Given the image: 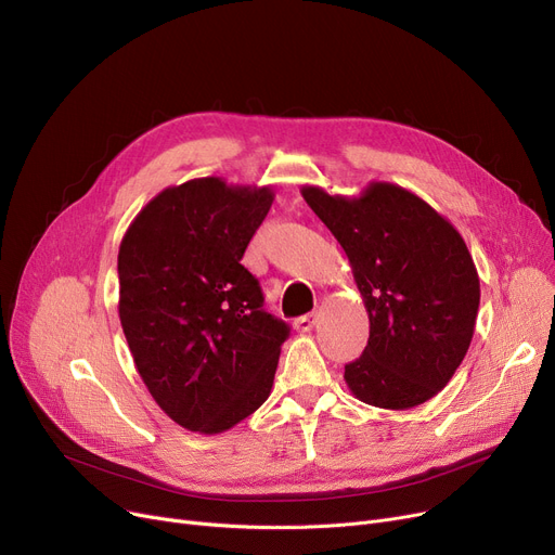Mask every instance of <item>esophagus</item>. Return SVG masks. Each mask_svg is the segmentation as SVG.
<instances>
[{
	"mask_svg": "<svg viewBox=\"0 0 555 555\" xmlns=\"http://www.w3.org/2000/svg\"><path fill=\"white\" fill-rule=\"evenodd\" d=\"M317 312H310V314H304V317H299L297 322H295V328L299 331V333H310L312 328H314V324H317Z\"/></svg>",
	"mask_w": 555,
	"mask_h": 555,
	"instance_id": "34e87169",
	"label": "esophagus"
}]
</instances>
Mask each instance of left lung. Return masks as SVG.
I'll list each match as a JSON object with an SVG mask.
<instances>
[{
  "label": "left lung",
  "instance_id": "obj_1",
  "mask_svg": "<svg viewBox=\"0 0 555 555\" xmlns=\"http://www.w3.org/2000/svg\"><path fill=\"white\" fill-rule=\"evenodd\" d=\"M351 262L369 312L364 353L344 366L351 393L380 410H412L439 393L468 353L479 274L461 233L391 182L360 195L301 186Z\"/></svg>",
  "mask_w": 555,
  "mask_h": 555
}]
</instances>
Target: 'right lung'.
<instances>
[{"mask_svg":"<svg viewBox=\"0 0 555 555\" xmlns=\"http://www.w3.org/2000/svg\"><path fill=\"white\" fill-rule=\"evenodd\" d=\"M272 202V186L197 178L157 193L124 233L121 328L143 385L189 431H227L272 391L289 328L241 262Z\"/></svg>","mask_w":555,"mask_h":555,"instance_id":"1","label":"right lung"}]
</instances>
